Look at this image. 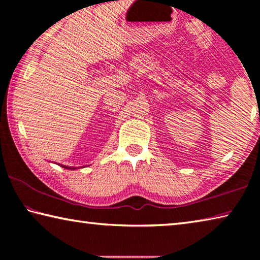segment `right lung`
I'll return each mask as SVG.
<instances>
[{
    "mask_svg": "<svg viewBox=\"0 0 260 260\" xmlns=\"http://www.w3.org/2000/svg\"><path fill=\"white\" fill-rule=\"evenodd\" d=\"M61 167H64V169H68V170H76V167H70V166H65V165H60Z\"/></svg>",
    "mask_w": 260,
    "mask_h": 260,
    "instance_id": "obj_1",
    "label": "right lung"
}]
</instances>
